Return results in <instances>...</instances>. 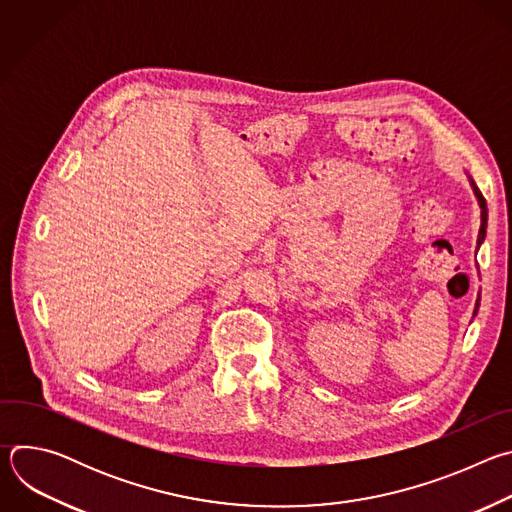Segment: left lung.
I'll list each match as a JSON object with an SVG mask.
<instances>
[{"mask_svg":"<svg viewBox=\"0 0 512 512\" xmlns=\"http://www.w3.org/2000/svg\"><path fill=\"white\" fill-rule=\"evenodd\" d=\"M468 180H470V186H472L474 196H476L478 206H480V233H478V245H482V243H484V237H486V227H488V208H486V200H484L482 192L478 190V186L474 184V180L470 178V174H468ZM476 312H478V302H476V308H474V316H476Z\"/></svg>","mask_w":512,"mask_h":512,"instance_id":"1","label":"left lung"}]
</instances>
